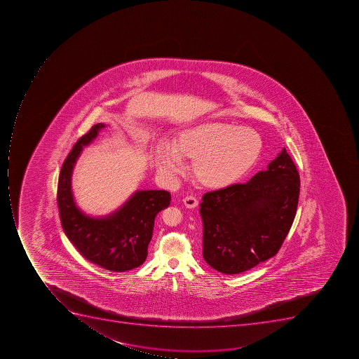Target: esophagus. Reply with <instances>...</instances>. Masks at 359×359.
I'll return each mask as SVG.
<instances>
[{
  "label": "esophagus",
  "instance_id": "1",
  "mask_svg": "<svg viewBox=\"0 0 359 359\" xmlns=\"http://www.w3.org/2000/svg\"><path fill=\"white\" fill-rule=\"evenodd\" d=\"M183 202L184 204H185V206L189 208V209H194V208H196V206L198 205V198L193 196V195H189V196H187V198H184Z\"/></svg>",
  "mask_w": 359,
  "mask_h": 359
}]
</instances>
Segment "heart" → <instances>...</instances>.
Masks as SVG:
<instances>
[{"label":"heart","instance_id":"b5f03b06","mask_svg":"<svg viewBox=\"0 0 359 359\" xmlns=\"http://www.w3.org/2000/svg\"><path fill=\"white\" fill-rule=\"evenodd\" d=\"M263 150V139L250 128L205 122L177 133L174 144L156 148L157 170L175 177L183 170V158L193 161L196 181L209 189H224L252 170Z\"/></svg>","mask_w":359,"mask_h":359}]
</instances>
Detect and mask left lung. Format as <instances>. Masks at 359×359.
Masks as SVG:
<instances>
[{"instance_id": "8db88e82", "label": "left lung", "mask_w": 359, "mask_h": 359, "mask_svg": "<svg viewBox=\"0 0 359 359\" xmlns=\"http://www.w3.org/2000/svg\"><path fill=\"white\" fill-rule=\"evenodd\" d=\"M299 195V172L285 148L247 183L205 193L200 215L206 264L241 274L274 257L297 215Z\"/></svg>"}]
</instances>
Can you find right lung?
I'll return each instance as SVG.
<instances>
[{
    "label": "right lung",
    "instance_id": "add662e5",
    "mask_svg": "<svg viewBox=\"0 0 359 359\" xmlns=\"http://www.w3.org/2000/svg\"><path fill=\"white\" fill-rule=\"evenodd\" d=\"M104 127L93 126L74 144L60 170L57 203L64 232L83 257L107 271H130L147 258L156 215L168 208L172 198L163 189L137 191L120 209L102 217H88L77 208L72 192L74 166L83 147Z\"/></svg>",
    "mask_w": 359,
    "mask_h": 359
}]
</instances>
